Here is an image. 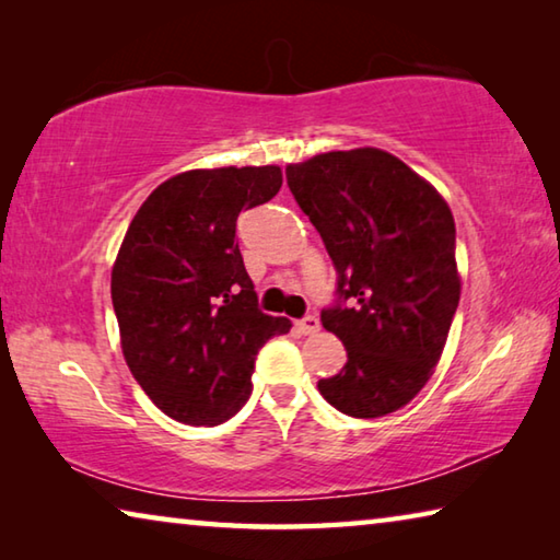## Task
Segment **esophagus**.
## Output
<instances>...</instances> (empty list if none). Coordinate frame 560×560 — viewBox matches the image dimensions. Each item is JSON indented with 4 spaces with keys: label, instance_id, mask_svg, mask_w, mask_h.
<instances>
[{
    "label": "esophagus",
    "instance_id": "esophagus-1",
    "mask_svg": "<svg viewBox=\"0 0 560 560\" xmlns=\"http://www.w3.org/2000/svg\"><path fill=\"white\" fill-rule=\"evenodd\" d=\"M296 328L301 330V334H316V330L320 328V320L316 316H303L301 320H296Z\"/></svg>",
    "mask_w": 560,
    "mask_h": 560
}]
</instances>
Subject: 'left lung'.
Returning <instances> with one entry per match:
<instances>
[{
    "instance_id": "obj_1",
    "label": "left lung",
    "mask_w": 560,
    "mask_h": 560,
    "mask_svg": "<svg viewBox=\"0 0 560 560\" xmlns=\"http://www.w3.org/2000/svg\"><path fill=\"white\" fill-rule=\"evenodd\" d=\"M287 183L338 273L320 324L343 340L348 363L318 393L365 420L400 410L430 381L459 303L450 207L377 148L289 165Z\"/></svg>"
}]
</instances>
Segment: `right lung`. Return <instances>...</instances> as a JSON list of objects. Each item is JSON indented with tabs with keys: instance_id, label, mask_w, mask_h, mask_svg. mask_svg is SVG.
I'll use <instances>...</instances> for the list:
<instances>
[{
	"instance_id": "add662e5",
	"label": "right lung",
	"mask_w": 560,
	"mask_h": 560,
	"mask_svg": "<svg viewBox=\"0 0 560 560\" xmlns=\"http://www.w3.org/2000/svg\"><path fill=\"white\" fill-rule=\"evenodd\" d=\"M281 167L189 170L153 189L120 244L110 299L132 377L167 417L220 424L252 395L259 348L289 318L259 311L236 242L242 210L269 202Z\"/></svg>"
}]
</instances>
